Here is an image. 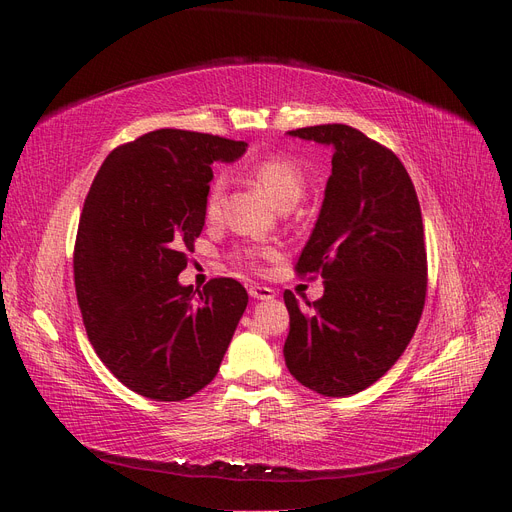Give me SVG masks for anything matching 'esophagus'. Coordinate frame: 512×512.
Returning <instances> with one entry per match:
<instances>
[{
    "mask_svg": "<svg viewBox=\"0 0 512 512\" xmlns=\"http://www.w3.org/2000/svg\"><path fill=\"white\" fill-rule=\"evenodd\" d=\"M250 297H252V299H256V301H269V299H273V297H275V290H273V288H269V286H260V284H256V286H252V288H250Z\"/></svg>",
    "mask_w": 512,
    "mask_h": 512,
    "instance_id": "1",
    "label": "esophagus"
}]
</instances>
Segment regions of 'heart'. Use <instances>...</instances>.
<instances>
[{"label":"heart","instance_id":"1","mask_svg":"<svg viewBox=\"0 0 512 512\" xmlns=\"http://www.w3.org/2000/svg\"><path fill=\"white\" fill-rule=\"evenodd\" d=\"M252 173L260 183V188L267 192V196L275 205H282L288 198H299L303 192V170L288 156H269L265 160H260L258 164H254ZM222 196H224V177H218L213 181L211 190L207 194V213L211 218L213 215H218ZM265 254H269V250H245L241 258L254 260L256 256H265Z\"/></svg>","mask_w":512,"mask_h":512}]
</instances>
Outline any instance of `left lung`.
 Returning a JSON list of instances; mask_svg holds the SVG:
<instances>
[{
    "label": "left lung",
    "mask_w": 512,
    "mask_h": 512,
    "mask_svg": "<svg viewBox=\"0 0 512 512\" xmlns=\"http://www.w3.org/2000/svg\"><path fill=\"white\" fill-rule=\"evenodd\" d=\"M333 149L316 226L297 262L322 275L324 294L284 303L290 374L324 397L361 393L404 354L421 320L427 254L421 205L393 151L344 123L288 132Z\"/></svg>",
    "instance_id": "obj_1"
}]
</instances>
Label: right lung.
Instances as JSON below:
<instances>
[{
    "label": "right lung",
    "instance_id": "add662e5",
    "mask_svg": "<svg viewBox=\"0 0 512 512\" xmlns=\"http://www.w3.org/2000/svg\"><path fill=\"white\" fill-rule=\"evenodd\" d=\"M247 149L222 136L156 130L108 153L74 247L89 342L130 391L181 401L215 378L247 292L230 277L183 286L185 250L205 226L213 164Z\"/></svg>",
    "mask_w": 512,
    "mask_h": 512
}]
</instances>
